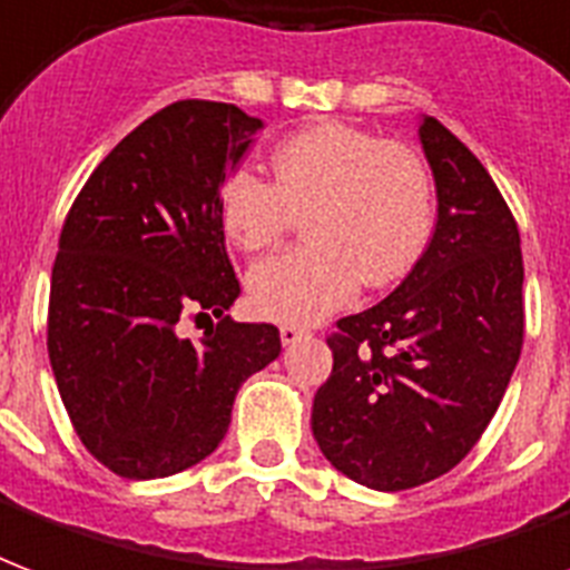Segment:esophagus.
I'll return each instance as SVG.
<instances>
[{"label":"esophagus","mask_w":570,"mask_h":570,"mask_svg":"<svg viewBox=\"0 0 570 570\" xmlns=\"http://www.w3.org/2000/svg\"><path fill=\"white\" fill-rule=\"evenodd\" d=\"M307 332L305 328L298 326H281V341H284V347H289V344H296V341L305 338Z\"/></svg>","instance_id":"esophagus-1"}]
</instances>
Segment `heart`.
<instances>
[{
	"instance_id": "obj_1",
	"label": "heart",
	"mask_w": 570,
	"mask_h": 570,
	"mask_svg": "<svg viewBox=\"0 0 570 570\" xmlns=\"http://www.w3.org/2000/svg\"><path fill=\"white\" fill-rule=\"evenodd\" d=\"M305 250L253 265L247 296L274 323L307 326L350 305L360 284L411 272L435 226V184L404 145L347 124H314L272 150V184L235 171L220 189V223L238 250L272 247L305 217Z\"/></svg>"
}]
</instances>
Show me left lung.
Returning <instances> with one entry per match:
<instances>
[{
    "mask_svg": "<svg viewBox=\"0 0 570 570\" xmlns=\"http://www.w3.org/2000/svg\"><path fill=\"white\" fill-rule=\"evenodd\" d=\"M432 168V242L390 296L338 320L314 395L323 456L362 487L441 478L495 416L522 350L520 229L480 159L435 117L416 126Z\"/></svg>",
    "mask_w": 570,
    "mask_h": 570,
    "instance_id": "obj_1",
    "label": "left lung"
}]
</instances>
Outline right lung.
Masks as SVG:
<instances>
[{"instance_id": "obj_1", "label": "right lung", "mask_w": 570, "mask_h": 570, "mask_svg": "<svg viewBox=\"0 0 570 570\" xmlns=\"http://www.w3.org/2000/svg\"><path fill=\"white\" fill-rule=\"evenodd\" d=\"M259 129L235 105H168L105 156L66 217L50 368L83 446L120 478H168L210 456L242 383L281 353L272 323L223 317L242 286L220 189ZM196 309L222 323L189 342L179 320Z\"/></svg>"}]
</instances>
